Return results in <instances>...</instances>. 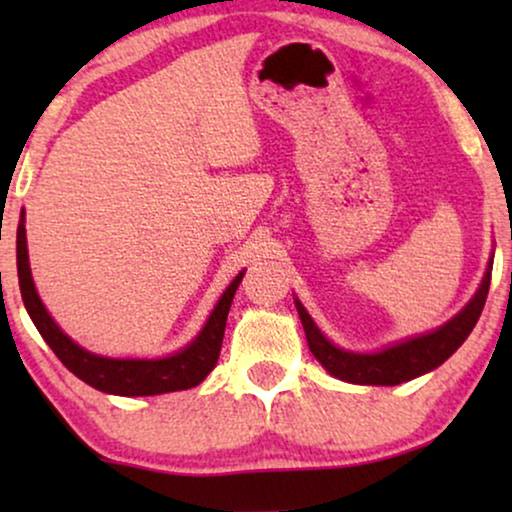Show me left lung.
Wrapping results in <instances>:
<instances>
[{"mask_svg": "<svg viewBox=\"0 0 512 512\" xmlns=\"http://www.w3.org/2000/svg\"><path fill=\"white\" fill-rule=\"evenodd\" d=\"M489 282H492V265L485 272L478 293H475L471 303L461 310L452 321L440 326L438 331L419 335V338L398 342L394 347L382 349L377 354H354L345 352L331 345L303 305L296 300L300 321H303L307 345L310 352L317 356V361L324 366L328 373L338 377V380L352 384H377V387H394V384L408 382L412 377H419L429 370L438 368L440 363L450 359L457 349L464 345V340L471 335L473 326L478 324L482 307H485Z\"/></svg>", "mask_w": 512, "mask_h": 512, "instance_id": "obj_1", "label": "left lung"}]
</instances>
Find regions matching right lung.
<instances>
[{"label":"right lung","mask_w":512,"mask_h":512,"mask_svg":"<svg viewBox=\"0 0 512 512\" xmlns=\"http://www.w3.org/2000/svg\"><path fill=\"white\" fill-rule=\"evenodd\" d=\"M25 216V214H23ZM16 258H18V279L23 303L27 307L34 326L41 333V338L48 342L55 356L72 370V373L90 387L104 391V394L116 396H156L167 391H181L198 387L205 377L212 373L221 354L223 331H226V319L233 303L237 286H240L244 272H240L226 291L214 312L209 314L205 328L186 349L179 354L167 356V359H104L81 349L76 342L67 338L60 331L58 324L41 305L34 289L30 263H27V240H25V219L18 223V240H16Z\"/></svg>","instance_id":"add662e5"}]
</instances>
